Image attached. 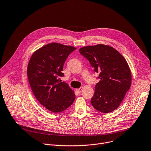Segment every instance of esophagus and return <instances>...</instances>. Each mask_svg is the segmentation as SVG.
Returning a JSON list of instances; mask_svg holds the SVG:
<instances>
[{
    "instance_id": "obj_1",
    "label": "esophagus",
    "mask_w": 151,
    "mask_h": 151,
    "mask_svg": "<svg viewBox=\"0 0 151 151\" xmlns=\"http://www.w3.org/2000/svg\"><path fill=\"white\" fill-rule=\"evenodd\" d=\"M82 89H83V88H82V87H81V88H80L76 89V91H77L78 93H81V92H82Z\"/></svg>"
}]
</instances>
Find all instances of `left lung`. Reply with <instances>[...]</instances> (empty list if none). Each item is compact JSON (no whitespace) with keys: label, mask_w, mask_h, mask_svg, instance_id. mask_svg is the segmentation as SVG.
Wrapping results in <instances>:
<instances>
[{"label":"left lung","mask_w":151,"mask_h":151,"mask_svg":"<svg viewBox=\"0 0 151 151\" xmlns=\"http://www.w3.org/2000/svg\"><path fill=\"white\" fill-rule=\"evenodd\" d=\"M79 53L88 59L101 79L95 86L91 99L98 111L109 113L117 109L130 88L132 75L124 57L109 45L97 44L81 48Z\"/></svg>","instance_id":"8db88e82"}]
</instances>
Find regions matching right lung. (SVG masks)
Instances as JSON below:
<instances>
[{
    "mask_svg": "<svg viewBox=\"0 0 151 151\" xmlns=\"http://www.w3.org/2000/svg\"><path fill=\"white\" fill-rule=\"evenodd\" d=\"M76 48L59 43H49L33 53L27 68L32 91L38 102L53 113H60L70 106L75 94L60 77L64 76L63 65Z\"/></svg>",
    "mask_w": 151,
    "mask_h": 151,
    "instance_id": "add662e5",
    "label": "right lung"
}]
</instances>
